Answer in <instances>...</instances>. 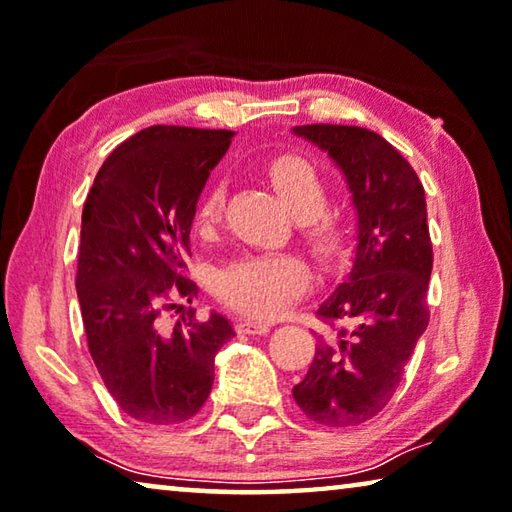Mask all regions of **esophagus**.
I'll use <instances>...</instances> for the list:
<instances>
[{
  "mask_svg": "<svg viewBox=\"0 0 512 512\" xmlns=\"http://www.w3.org/2000/svg\"><path fill=\"white\" fill-rule=\"evenodd\" d=\"M270 322H263V320H242L238 325V332L242 334H267L270 332Z\"/></svg>",
  "mask_w": 512,
  "mask_h": 512,
  "instance_id": "1",
  "label": "esophagus"
}]
</instances>
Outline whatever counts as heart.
Here are the masks:
<instances>
[{
  "label": "heart",
  "mask_w": 512,
  "mask_h": 512,
  "mask_svg": "<svg viewBox=\"0 0 512 512\" xmlns=\"http://www.w3.org/2000/svg\"><path fill=\"white\" fill-rule=\"evenodd\" d=\"M267 176L297 219L304 245L320 265H338L350 251V231L343 217L327 212L329 183L316 164L300 155H281ZM224 185H212L196 206L199 233L215 231L224 212ZM311 274L300 256L249 254L217 272L215 288L222 300L256 318L277 316L309 288Z\"/></svg>",
  "instance_id": "b5f03b06"
}]
</instances>
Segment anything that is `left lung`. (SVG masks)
I'll return each instance as SVG.
<instances>
[{
  "mask_svg": "<svg viewBox=\"0 0 512 512\" xmlns=\"http://www.w3.org/2000/svg\"><path fill=\"white\" fill-rule=\"evenodd\" d=\"M341 169L357 219L352 267L318 316L343 322L318 341L293 398L311 421L359 426L384 410L428 327L432 245L426 192L387 139L357 125H295Z\"/></svg>",
  "mask_w": 512,
  "mask_h": 512,
  "instance_id": "left-lung-1",
  "label": "left lung"
}]
</instances>
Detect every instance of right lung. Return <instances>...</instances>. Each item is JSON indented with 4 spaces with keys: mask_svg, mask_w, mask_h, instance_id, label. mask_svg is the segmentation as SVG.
<instances>
[{
    "mask_svg": "<svg viewBox=\"0 0 512 512\" xmlns=\"http://www.w3.org/2000/svg\"><path fill=\"white\" fill-rule=\"evenodd\" d=\"M233 135L153 125L109 153L86 196L75 281L86 341L116 405L141 423L192 419L210 396L215 355L235 336L215 311L174 332L160 325L162 311L178 309L171 293L196 295L183 277L196 201Z\"/></svg>",
    "mask_w": 512,
    "mask_h": 512,
    "instance_id": "1",
    "label": "right lung"
}]
</instances>
